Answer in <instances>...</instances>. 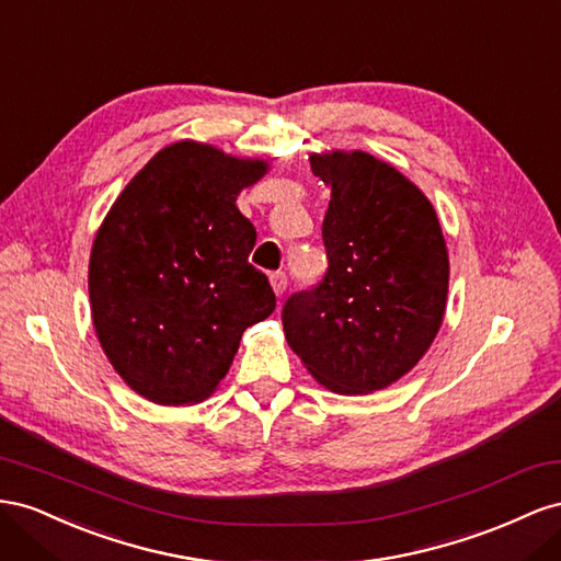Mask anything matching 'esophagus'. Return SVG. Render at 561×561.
Listing matches in <instances>:
<instances>
[{"label": "esophagus", "mask_w": 561, "mask_h": 561, "mask_svg": "<svg viewBox=\"0 0 561 561\" xmlns=\"http://www.w3.org/2000/svg\"><path fill=\"white\" fill-rule=\"evenodd\" d=\"M270 284H272V291H275V296H282L286 291V275H284V272H272Z\"/></svg>", "instance_id": "34e87169"}]
</instances>
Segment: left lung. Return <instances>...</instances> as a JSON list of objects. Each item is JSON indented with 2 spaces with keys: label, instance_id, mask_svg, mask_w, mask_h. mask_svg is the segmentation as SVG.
<instances>
[{
  "label": "left lung",
  "instance_id": "left-lung-1",
  "mask_svg": "<svg viewBox=\"0 0 561 561\" xmlns=\"http://www.w3.org/2000/svg\"><path fill=\"white\" fill-rule=\"evenodd\" d=\"M331 187L329 270L284 302L291 350L319 386L371 394L407 376L442 327L449 251L435 206L392 164L362 150L312 152Z\"/></svg>",
  "mask_w": 561,
  "mask_h": 561
}]
</instances>
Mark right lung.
Returning <instances> with one entry per match:
<instances>
[{"instance_id":"obj_1","label":"right lung","mask_w":561,"mask_h":561,"mask_svg":"<svg viewBox=\"0 0 561 561\" xmlns=\"http://www.w3.org/2000/svg\"><path fill=\"white\" fill-rule=\"evenodd\" d=\"M197 140L159 150L95 232L89 300L95 335L122 380L162 407L204 402L242 333L275 312L249 263L255 228L237 195L267 173Z\"/></svg>"}]
</instances>
